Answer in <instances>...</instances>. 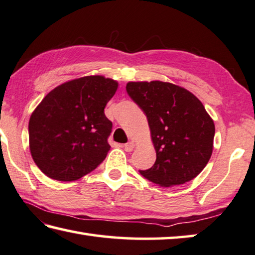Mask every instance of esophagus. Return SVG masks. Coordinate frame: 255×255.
Returning <instances> with one entry per match:
<instances>
[{"instance_id": "obj_1", "label": "esophagus", "mask_w": 255, "mask_h": 255, "mask_svg": "<svg viewBox=\"0 0 255 255\" xmlns=\"http://www.w3.org/2000/svg\"><path fill=\"white\" fill-rule=\"evenodd\" d=\"M133 142L132 141H129V142H127V143H125L124 145V149L126 150V151H131L132 149H133Z\"/></svg>"}]
</instances>
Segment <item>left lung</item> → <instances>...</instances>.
<instances>
[{"label": "left lung", "instance_id": "1", "mask_svg": "<svg viewBox=\"0 0 255 255\" xmlns=\"http://www.w3.org/2000/svg\"><path fill=\"white\" fill-rule=\"evenodd\" d=\"M126 90L146 115L156 150L155 164L140 175L164 187L195 178L211 158L215 135L203 104L169 82H128Z\"/></svg>", "mask_w": 255, "mask_h": 255}]
</instances>
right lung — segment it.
<instances>
[{
  "mask_svg": "<svg viewBox=\"0 0 255 255\" xmlns=\"http://www.w3.org/2000/svg\"><path fill=\"white\" fill-rule=\"evenodd\" d=\"M117 88L109 78L88 76L62 83L44 97L29 122L30 151L41 172L72 182L103 163L113 129L104 110Z\"/></svg>",
  "mask_w": 255,
  "mask_h": 255,
  "instance_id": "obj_1",
  "label": "right lung"
}]
</instances>
